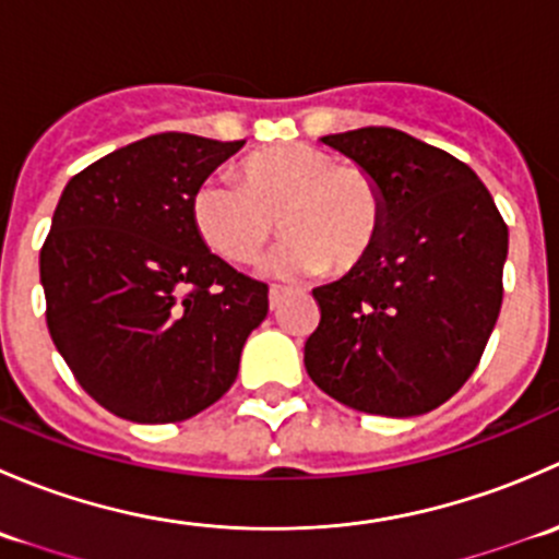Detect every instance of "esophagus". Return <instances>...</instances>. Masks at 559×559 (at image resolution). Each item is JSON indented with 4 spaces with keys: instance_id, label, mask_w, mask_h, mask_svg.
I'll return each instance as SVG.
<instances>
[{
    "instance_id": "34e87169",
    "label": "esophagus",
    "mask_w": 559,
    "mask_h": 559,
    "mask_svg": "<svg viewBox=\"0 0 559 559\" xmlns=\"http://www.w3.org/2000/svg\"><path fill=\"white\" fill-rule=\"evenodd\" d=\"M281 295H284V286H278V284L270 286V308H278Z\"/></svg>"
}]
</instances>
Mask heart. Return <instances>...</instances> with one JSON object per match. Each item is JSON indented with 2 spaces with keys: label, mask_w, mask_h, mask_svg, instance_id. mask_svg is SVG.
Instances as JSON below:
<instances>
[{
  "label": "heart",
  "mask_w": 559,
  "mask_h": 559,
  "mask_svg": "<svg viewBox=\"0 0 559 559\" xmlns=\"http://www.w3.org/2000/svg\"><path fill=\"white\" fill-rule=\"evenodd\" d=\"M240 175L243 186L213 175L191 197L197 235L227 262H251L278 218L289 238L267 262L275 273H348L373 251L386 202L365 167L335 165L326 151L292 143L251 154Z\"/></svg>",
  "instance_id": "obj_1"
}]
</instances>
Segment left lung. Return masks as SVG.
I'll return each mask as SVG.
<instances>
[{
    "label": "left lung",
    "mask_w": 559,
    "mask_h": 559,
    "mask_svg": "<svg viewBox=\"0 0 559 559\" xmlns=\"http://www.w3.org/2000/svg\"><path fill=\"white\" fill-rule=\"evenodd\" d=\"M321 143L384 191L373 251L316 286L306 341L313 384L354 411L419 416L471 379L503 302L509 227L478 175L400 129L365 127Z\"/></svg>",
    "instance_id": "obj_1"
}]
</instances>
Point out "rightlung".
<instances>
[{
  "instance_id": "right-lung-1",
  "label": "right lung",
  "mask_w": 559,
  "mask_h": 559,
  "mask_svg": "<svg viewBox=\"0 0 559 559\" xmlns=\"http://www.w3.org/2000/svg\"><path fill=\"white\" fill-rule=\"evenodd\" d=\"M243 143L151 134L61 191L39 251L45 319L78 384L121 419L165 425L216 403L267 316V284L191 222L197 186Z\"/></svg>"
}]
</instances>
